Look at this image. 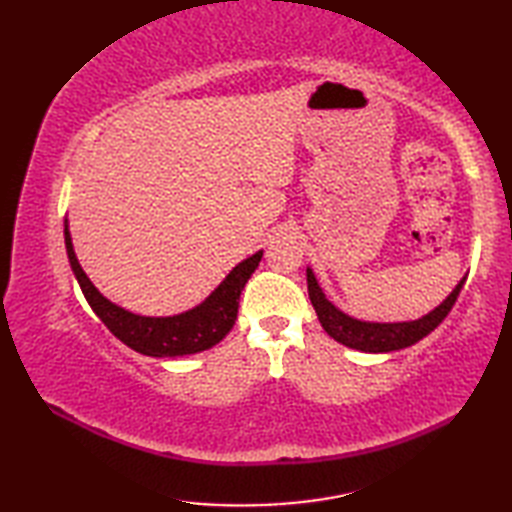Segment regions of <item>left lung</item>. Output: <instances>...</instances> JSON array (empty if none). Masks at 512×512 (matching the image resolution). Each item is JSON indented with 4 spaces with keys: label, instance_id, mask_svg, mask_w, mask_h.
<instances>
[{
    "label": "left lung",
    "instance_id": "obj_1",
    "mask_svg": "<svg viewBox=\"0 0 512 512\" xmlns=\"http://www.w3.org/2000/svg\"><path fill=\"white\" fill-rule=\"evenodd\" d=\"M306 277H308V295L314 310H317V317L323 325V330L328 332L334 341L352 347V350L372 352V354L402 350V347L418 343L429 332L436 330L444 321V317L451 312V308L455 306V301H458L460 290L466 281L464 277L436 310L424 314V317L418 321L369 323V321H358L354 317H347V314L336 308L332 301L325 299L319 281L312 273V268L306 270Z\"/></svg>",
    "mask_w": 512,
    "mask_h": 512
}]
</instances>
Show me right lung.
Instances as JSON below:
<instances>
[{
	"instance_id": "add662e5",
	"label": "right lung",
	"mask_w": 512,
	"mask_h": 512,
	"mask_svg": "<svg viewBox=\"0 0 512 512\" xmlns=\"http://www.w3.org/2000/svg\"><path fill=\"white\" fill-rule=\"evenodd\" d=\"M63 233L72 273L76 281H79L90 308L96 312V317H99L105 323V328L110 330L116 339H121L127 347L154 358L198 354L220 343L235 325L239 295H242L246 281L255 273V268L262 262L264 255V250H259V253L244 259L242 264H237L231 273L226 275L222 284L193 310L173 314V317H140V314L116 306V303L105 299L101 292L94 288L88 275L83 273L79 259L74 255L68 220H65Z\"/></svg>"
}]
</instances>
